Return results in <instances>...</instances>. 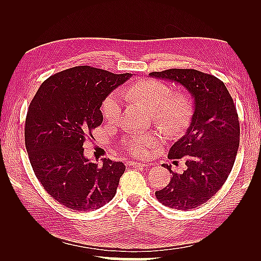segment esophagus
I'll return each mask as SVG.
<instances>
[{
  "label": "esophagus",
  "mask_w": 261,
  "mask_h": 261,
  "mask_svg": "<svg viewBox=\"0 0 261 261\" xmlns=\"http://www.w3.org/2000/svg\"><path fill=\"white\" fill-rule=\"evenodd\" d=\"M130 165L133 167H136V168H147L149 167L148 163H141V162H129Z\"/></svg>",
  "instance_id": "esophagus-1"
}]
</instances>
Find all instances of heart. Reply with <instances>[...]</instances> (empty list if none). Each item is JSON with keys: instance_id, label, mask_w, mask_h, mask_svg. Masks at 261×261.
<instances>
[{"instance_id": "heart-1", "label": "heart", "mask_w": 261, "mask_h": 261, "mask_svg": "<svg viewBox=\"0 0 261 261\" xmlns=\"http://www.w3.org/2000/svg\"><path fill=\"white\" fill-rule=\"evenodd\" d=\"M122 96L127 101L139 102L151 111L153 122L169 132H177L187 124L192 114V102L186 93H171L169 87L158 81H140L122 90ZM123 101L118 92L106 98L102 113L110 122L120 118ZM158 145L152 135H136L126 144V149L136 155L146 156Z\"/></svg>"}]
</instances>
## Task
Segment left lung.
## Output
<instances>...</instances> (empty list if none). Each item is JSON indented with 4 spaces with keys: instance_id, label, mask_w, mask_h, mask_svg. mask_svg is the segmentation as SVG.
Listing matches in <instances>:
<instances>
[{
    "instance_id": "left-lung-1",
    "label": "left lung",
    "mask_w": 261,
    "mask_h": 261,
    "mask_svg": "<svg viewBox=\"0 0 261 261\" xmlns=\"http://www.w3.org/2000/svg\"><path fill=\"white\" fill-rule=\"evenodd\" d=\"M149 76L179 84L194 98V113L185 135L173 145L169 159H185L187 169L172 172L167 187L155 192L164 206L191 210L215 196L230 175L240 146L236 107L223 82L196 69L171 68Z\"/></svg>"
}]
</instances>
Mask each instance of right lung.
<instances>
[{
	"mask_svg": "<svg viewBox=\"0 0 261 261\" xmlns=\"http://www.w3.org/2000/svg\"><path fill=\"white\" fill-rule=\"evenodd\" d=\"M132 74L76 66L50 76L31 100L25 144L35 174L52 198L75 211H91L115 196L123 162L99 167L84 155V143L101 125L102 102Z\"/></svg>",
	"mask_w": 261,
	"mask_h": 261,
	"instance_id": "1",
	"label": "right lung"
}]
</instances>
